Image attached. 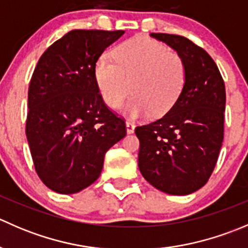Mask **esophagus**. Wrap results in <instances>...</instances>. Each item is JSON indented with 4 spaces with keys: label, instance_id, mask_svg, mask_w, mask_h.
Instances as JSON below:
<instances>
[{
    "label": "esophagus",
    "instance_id": "34e87169",
    "mask_svg": "<svg viewBox=\"0 0 248 248\" xmlns=\"http://www.w3.org/2000/svg\"><path fill=\"white\" fill-rule=\"evenodd\" d=\"M126 128H127V133H134V129H136V124L131 121L126 122Z\"/></svg>",
    "mask_w": 248,
    "mask_h": 248
}]
</instances>
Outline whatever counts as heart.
<instances>
[{
	"label": "heart",
	"mask_w": 248,
	"mask_h": 248,
	"mask_svg": "<svg viewBox=\"0 0 248 248\" xmlns=\"http://www.w3.org/2000/svg\"><path fill=\"white\" fill-rule=\"evenodd\" d=\"M114 61L102 55L94 63V80L107 106L120 107L133 117L167 114L181 96L187 80L184 59L155 39L138 36L112 50Z\"/></svg>",
	"instance_id": "b5f03b06"
}]
</instances>
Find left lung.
<instances>
[{"instance_id": "1", "label": "left lung", "mask_w": 248, "mask_h": 248, "mask_svg": "<svg viewBox=\"0 0 248 248\" xmlns=\"http://www.w3.org/2000/svg\"><path fill=\"white\" fill-rule=\"evenodd\" d=\"M184 59L187 80L175 106L161 119L138 126V166L159 191L186 196L202 188L223 141L226 87L214 60L186 37L151 33Z\"/></svg>"}]
</instances>
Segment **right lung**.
<instances>
[{"instance_id": "1", "label": "right lung", "mask_w": 248, "mask_h": 248, "mask_svg": "<svg viewBox=\"0 0 248 248\" xmlns=\"http://www.w3.org/2000/svg\"><path fill=\"white\" fill-rule=\"evenodd\" d=\"M124 31L73 30L44 51L29 86L26 137L34 169L54 192L72 194L101 175L106 152L126 136L103 102L94 63Z\"/></svg>"}]
</instances>
